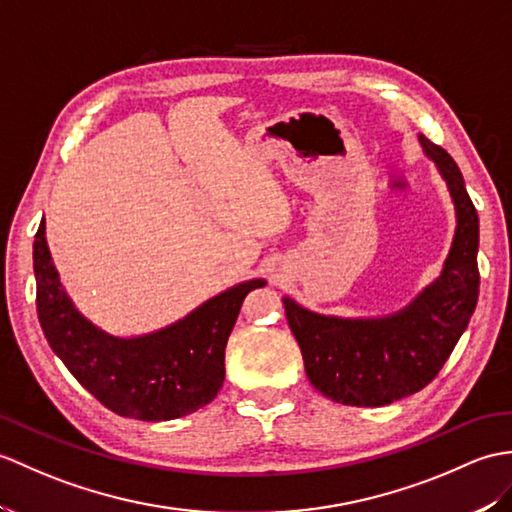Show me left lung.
Returning a JSON list of instances; mask_svg holds the SVG:
<instances>
[{
  "label": "left lung",
  "instance_id": "1",
  "mask_svg": "<svg viewBox=\"0 0 512 512\" xmlns=\"http://www.w3.org/2000/svg\"><path fill=\"white\" fill-rule=\"evenodd\" d=\"M456 205L458 229L441 279L406 310L382 320H342L283 299L312 386L344 406H386L414 395L441 373L480 294L478 211L456 161L421 137Z\"/></svg>",
  "mask_w": 512,
  "mask_h": 512
}]
</instances>
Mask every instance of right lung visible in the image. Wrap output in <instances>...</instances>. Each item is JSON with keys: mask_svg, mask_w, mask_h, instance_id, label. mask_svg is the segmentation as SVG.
Here are the masks:
<instances>
[{"mask_svg": "<svg viewBox=\"0 0 512 512\" xmlns=\"http://www.w3.org/2000/svg\"><path fill=\"white\" fill-rule=\"evenodd\" d=\"M37 314L52 351L82 388L126 419L170 421L192 414L218 395L224 349L255 279L235 285L196 312L144 338H113L82 318L65 296L45 242L34 235Z\"/></svg>", "mask_w": 512, "mask_h": 512, "instance_id": "add662e5", "label": "right lung"}]
</instances>
